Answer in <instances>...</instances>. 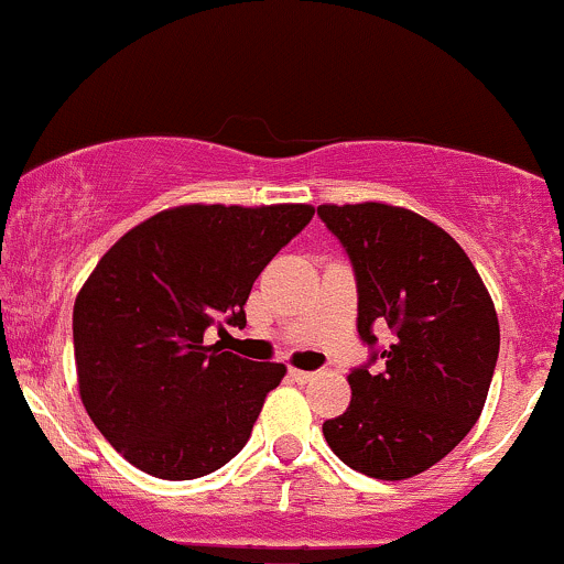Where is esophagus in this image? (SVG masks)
<instances>
[{
	"label": "esophagus",
	"instance_id": "obj_1",
	"mask_svg": "<svg viewBox=\"0 0 564 564\" xmlns=\"http://www.w3.org/2000/svg\"><path fill=\"white\" fill-rule=\"evenodd\" d=\"M290 377H293L295 381H301V384H304V381H312L314 373H312V371H301V368H290Z\"/></svg>",
	"mask_w": 564,
	"mask_h": 564
}]
</instances>
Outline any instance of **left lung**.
<instances>
[{"mask_svg":"<svg viewBox=\"0 0 564 564\" xmlns=\"http://www.w3.org/2000/svg\"><path fill=\"white\" fill-rule=\"evenodd\" d=\"M317 215L352 263L368 347L349 371L352 401L323 435L360 474L411 478L476 425L500 352L498 314L463 247L425 217L377 202L323 204ZM384 327L387 348L376 338Z\"/></svg>","mask_w":564,"mask_h":564,"instance_id":"left-lung-1","label":"left lung"}]
</instances>
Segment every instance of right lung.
<instances>
[{
    "label": "right lung",
    "mask_w": 564,
    "mask_h": 564,
    "mask_svg": "<svg viewBox=\"0 0 564 564\" xmlns=\"http://www.w3.org/2000/svg\"><path fill=\"white\" fill-rule=\"evenodd\" d=\"M312 215L308 204L166 209L83 284L72 314L83 405L139 470L185 481L245 449L284 366L207 347L204 333L245 328L252 282Z\"/></svg>",
    "instance_id": "1"
}]
</instances>
